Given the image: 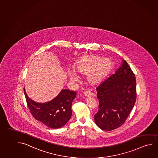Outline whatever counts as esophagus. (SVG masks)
<instances>
[{
  "label": "esophagus",
  "mask_w": 158,
  "mask_h": 158,
  "mask_svg": "<svg viewBox=\"0 0 158 158\" xmlns=\"http://www.w3.org/2000/svg\"><path fill=\"white\" fill-rule=\"evenodd\" d=\"M84 94L85 96L86 97H91L92 96V94L91 93V92L89 91H86L84 92Z\"/></svg>",
  "instance_id": "obj_1"
}]
</instances>
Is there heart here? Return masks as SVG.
<instances>
[{"instance_id": "b5f03b06", "label": "heart", "mask_w": 158, "mask_h": 158, "mask_svg": "<svg viewBox=\"0 0 158 158\" xmlns=\"http://www.w3.org/2000/svg\"><path fill=\"white\" fill-rule=\"evenodd\" d=\"M113 64L110 59L96 55H86L81 56L75 62L74 71L77 73L87 76L88 83L91 85H96L101 83L109 75L112 70ZM70 78L76 80V75L70 72Z\"/></svg>"}]
</instances>
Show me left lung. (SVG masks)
Listing matches in <instances>:
<instances>
[{"label": "left lung", "mask_w": 158, "mask_h": 158, "mask_svg": "<svg viewBox=\"0 0 158 158\" xmlns=\"http://www.w3.org/2000/svg\"><path fill=\"white\" fill-rule=\"evenodd\" d=\"M96 90L99 110L94 117L97 126L108 131L119 127L133 108L136 98L135 75L126 60Z\"/></svg>", "instance_id": "8db88e82"}]
</instances>
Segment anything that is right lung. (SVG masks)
<instances>
[{
    "instance_id": "add662e5",
    "label": "right lung",
    "mask_w": 158,
    "mask_h": 158,
    "mask_svg": "<svg viewBox=\"0 0 158 158\" xmlns=\"http://www.w3.org/2000/svg\"><path fill=\"white\" fill-rule=\"evenodd\" d=\"M27 105L31 114L37 120L52 129L64 126L72 115V103L76 92L69 89H62L57 96L49 102L38 103L27 96L24 88Z\"/></svg>"
}]
</instances>
